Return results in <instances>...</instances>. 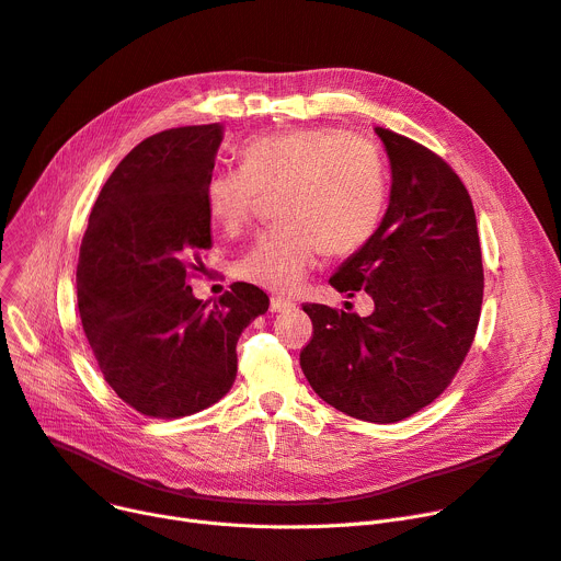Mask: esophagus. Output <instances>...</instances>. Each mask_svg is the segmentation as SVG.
Listing matches in <instances>:
<instances>
[{
	"label": "esophagus",
	"instance_id": "esophagus-1",
	"mask_svg": "<svg viewBox=\"0 0 561 561\" xmlns=\"http://www.w3.org/2000/svg\"><path fill=\"white\" fill-rule=\"evenodd\" d=\"M293 307H296V302H293V300H286V298H279V296L271 298V311L273 313H284V311H290Z\"/></svg>",
	"mask_w": 561,
	"mask_h": 561
}]
</instances>
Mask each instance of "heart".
<instances>
[{"label": "heart", "instance_id": "obj_1", "mask_svg": "<svg viewBox=\"0 0 561 561\" xmlns=\"http://www.w3.org/2000/svg\"><path fill=\"white\" fill-rule=\"evenodd\" d=\"M277 195L279 225L261 231L239 261V277L273 293L296 290L322 250L347 254L375 233L387 202L375 147L330 127L261 134L241 147V168L209 174L204 202L225 231H241L259 193Z\"/></svg>", "mask_w": 561, "mask_h": 561}]
</instances>
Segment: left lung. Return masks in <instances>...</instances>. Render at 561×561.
I'll return each mask as SVG.
<instances>
[{
  "label": "left lung",
  "instance_id": "obj_1",
  "mask_svg": "<svg viewBox=\"0 0 561 561\" xmlns=\"http://www.w3.org/2000/svg\"><path fill=\"white\" fill-rule=\"evenodd\" d=\"M391 165L387 214L330 284L366 290L370 316L302 305L313 339L300 352L311 389L368 423H396L446 391L473 343L484 273L473 202L427 147L375 127Z\"/></svg>",
  "mask_w": 561,
  "mask_h": 561
}]
</instances>
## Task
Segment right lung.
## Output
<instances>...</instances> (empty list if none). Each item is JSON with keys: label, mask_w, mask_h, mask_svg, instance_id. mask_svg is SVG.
<instances>
[{"label": "right lung", "mask_w": 561, "mask_h": 561, "mask_svg": "<svg viewBox=\"0 0 561 561\" xmlns=\"http://www.w3.org/2000/svg\"><path fill=\"white\" fill-rule=\"evenodd\" d=\"M222 125L138 142L106 180L77 265L81 325L108 387L145 416L180 419L218 402L236 379V341L268 296L236 282L214 309L193 296L211 250L204 186Z\"/></svg>", "instance_id": "right-lung-1"}]
</instances>
